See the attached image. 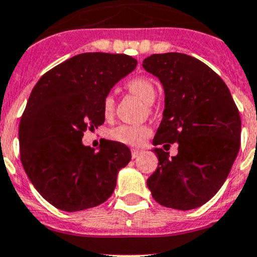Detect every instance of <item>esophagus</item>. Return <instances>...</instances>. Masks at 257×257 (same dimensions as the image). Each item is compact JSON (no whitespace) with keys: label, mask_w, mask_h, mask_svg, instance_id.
<instances>
[{"label":"esophagus","mask_w":257,"mask_h":257,"mask_svg":"<svg viewBox=\"0 0 257 257\" xmlns=\"http://www.w3.org/2000/svg\"><path fill=\"white\" fill-rule=\"evenodd\" d=\"M141 154H142L141 150H137V149H132V150H131V156H132V159H137V157H139Z\"/></svg>","instance_id":"1"}]
</instances>
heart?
Returning a JSON list of instances; mask_svg holds the SVG:
<instances>
[{
	"label": "heart",
	"instance_id": "heart-1",
	"mask_svg": "<svg viewBox=\"0 0 257 257\" xmlns=\"http://www.w3.org/2000/svg\"><path fill=\"white\" fill-rule=\"evenodd\" d=\"M126 86L132 93L139 96L146 103H151L154 101L155 95H156V87L149 77L135 76V77L130 78ZM113 108H115V100H113V96L108 93L102 100L103 115L106 117L111 116L113 113ZM150 135H151V128L146 125H121L110 131L111 139L122 142V144L131 145V146L142 145L149 139Z\"/></svg>",
	"mask_w": 257,
	"mask_h": 257
}]
</instances>
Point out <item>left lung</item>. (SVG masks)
Wrapping results in <instances>:
<instances>
[{
    "label": "left lung",
    "mask_w": 257,
    "mask_h": 257,
    "mask_svg": "<svg viewBox=\"0 0 257 257\" xmlns=\"http://www.w3.org/2000/svg\"><path fill=\"white\" fill-rule=\"evenodd\" d=\"M142 66L165 90L164 117L154 145L179 144V154L171 159L162 149L154 150L159 166L147 187L162 206L196 209L215 196L237 156L238 108L222 78L192 56L155 53Z\"/></svg>",
    "instance_id": "1"
}]
</instances>
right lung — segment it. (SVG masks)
I'll list each match as a JSON object with an SVG mask.
<instances>
[{"instance_id": "right-lung-1", "label": "right lung", "mask_w": 257, "mask_h": 257, "mask_svg": "<svg viewBox=\"0 0 257 257\" xmlns=\"http://www.w3.org/2000/svg\"><path fill=\"white\" fill-rule=\"evenodd\" d=\"M136 65L127 55L86 52L51 68L35 85L20 121V157L35 189L57 209H91L112 195L130 149L103 140L95 152L83 146L82 136L102 125L103 97Z\"/></svg>"}]
</instances>
